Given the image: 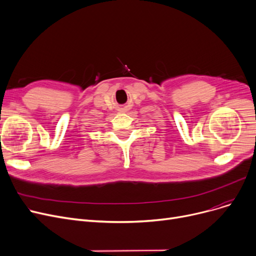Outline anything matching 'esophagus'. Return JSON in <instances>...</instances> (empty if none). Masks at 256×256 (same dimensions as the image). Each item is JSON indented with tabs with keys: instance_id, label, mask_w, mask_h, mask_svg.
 <instances>
[{
	"instance_id": "34e87169",
	"label": "esophagus",
	"mask_w": 256,
	"mask_h": 256,
	"mask_svg": "<svg viewBox=\"0 0 256 256\" xmlns=\"http://www.w3.org/2000/svg\"><path fill=\"white\" fill-rule=\"evenodd\" d=\"M126 110H124V108H122V110H121V112H126Z\"/></svg>"
}]
</instances>
